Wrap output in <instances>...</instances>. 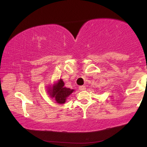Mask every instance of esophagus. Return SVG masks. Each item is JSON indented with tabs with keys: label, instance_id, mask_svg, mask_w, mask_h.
Returning a JSON list of instances; mask_svg holds the SVG:
<instances>
[{
	"label": "esophagus",
	"instance_id": "34e87169",
	"mask_svg": "<svg viewBox=\"0 0 147 147\" xmlns=\"http://www.w3.org/2000/svg\"><path fill=\"white\" fill-rule=\"evenodd\" d=\"M86 89V87L84 86H81L79 87V90H80V91H84V90H85Z\"/></svg>",
	"mask_w": 147,
	"mask_h": 147
}]
</instances>
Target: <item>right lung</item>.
Segmentation results:
<instances>
[{
    "instance_id": "add662e5",
    "label": "right lung",
    "mask_w": 147,
    "mask_h": 147,
    "mask_svg": "<svg viewBox=\"0 0 147 147\" xmlns=\"http://www.w3.org/2000/svg\"><path fill=\"white\" fill-rule=\"evenodd\" d=\"M53 83V84L47 87L48 94L51 98H54L57 103L60 104H64L68 96L74 90L65 87V84L61 78H59Z\"/></svg>"
}]
</instances>
